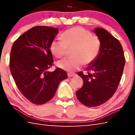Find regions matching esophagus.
I'll use <instances>...</instances> for the list:
<instances>
[{"mask_svg":"<svg viewBox=\"0 0 135 135\" xmlns=\"http://www.w3.org/2000/svg\"><path fill=\"white\" fill-rule=\"evenodd\" d=\"M67 75L68 77H72L76 76V74H74V73H68Z\"/></svg>","mask_w":135,"mask_h":135,"instance_id":"esophagus-1","label":"esophagus"}]
</instances>
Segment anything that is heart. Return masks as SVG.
<instances>
[{
    "label": "heart",
    "instance_id": "1",
    "mask_svg": "<svg viewBox=\"0 0 135 135\" xmlns=\"http://www.w3.org/2000/svg\"><path fill=\"white\" fill-rule=\"evenodd\" d=\"M61 38L52 41L50 49L56 58H62L68 49H72V57L59 61L57 65L61 69L74 71L83 65L94 62L99 54L101 47L100 40L93 36L91 32L80 27H74L64 32Z\"/></svg>",
    "mask_w": 135,
    "mask_h": 135
}]
</instances>
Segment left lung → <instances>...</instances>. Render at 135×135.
Instances as JSON below:
<instances>
[{
	"mask_svg": "<svg viewBox=\"0 0 135 135\" xmlns=\"http://www.w3.org/2000/svg\"><path fill=\"white\" fill-rule=\"evenodd\" d=\"M93 31L100 41V51L94 62L86 68V74L81 71L77 73L84 83L76 92L79 101L90 107L100 105L113 97L125 64L123 49L119 41L104 28L97 27Z\"/></svg>",
	"mask_w": 135,
	"mask_h": 135,
	"instance_id": "8db88e82",
	"label": "left lung"
}]
</instances>
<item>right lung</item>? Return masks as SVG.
Masks as SVG:
<instances>
[{
  "label": "right lung",
  "mask_w": 135,
  "mask_h": 135,
  "mask_svg": "<svg viewBox=\"0 0 135 135\" xmlns=\"http://www.w3.org/2000/svg\"><path fill=\"white\" fill-rule=\"evenodd\" d=\"M58 29L37 26L28 30L13 43L10 70L18 89L29 101L36 105L51 100L60 82L67 78L65 71L47 70L54 59L50 46Z\"/></svg>",
  "instance_id": "right-lung-1"
}]
</instances>
